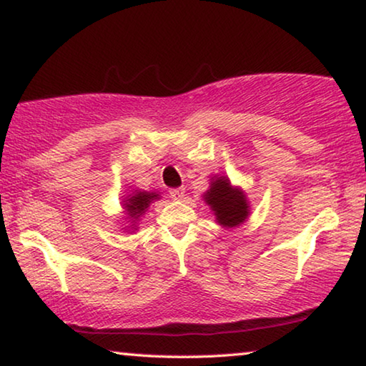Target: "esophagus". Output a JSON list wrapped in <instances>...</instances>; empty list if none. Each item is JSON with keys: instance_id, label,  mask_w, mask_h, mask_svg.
<instances>
[{"instance_id": "esophagus-1", "label": "esophagus", "mask_w": 366, "mask_h": 366, "mask_svg": "<svg viewBox=\"0 0 366 366\" xmlns=\"http://www.w3.org/2000/svg\"><path fill=\"white\" fill-rule=\"evenodd\" d=\"M184 193H187V189H184V188H175V189H170V196H172V199H175V201H178V199H183V197H184Z\"/></svg>"}]
</instances>
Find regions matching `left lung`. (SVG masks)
Returning <instances> with one entry per match:
<instances>
[{
	"label": "left lung",
	"instance_id": "left-lung-1",
	"mask_svg": "<svg viewBox=\"0 0 366 366\" xmlns=\"http://www.w3.org/2000/svg\"><path fill=\"white\" fill-rule=\"evenodd\" d=\"M206 204L211 209L215 222L224 229H235L249 217V201L247 193L233 187L230 178L225 175H214L209 189L202 194Z\"/></svg>",
	"mask_w": 366,
	"mask_h": 366
}]
</instances>
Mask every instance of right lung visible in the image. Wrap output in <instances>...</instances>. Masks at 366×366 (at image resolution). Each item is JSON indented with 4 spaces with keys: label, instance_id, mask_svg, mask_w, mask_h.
<instances>
[{
    "label": "right lung",
    "instance_id": "obj_1",
    "mask_svg": "<svg viewBox=\"0 0 366 366\" xmlns=\"http://www.w3.org/2000/svg\"><path fill=\"white\" fill-rule=\"evenodd\" d=\"M160 194L157 191H144V189H133L131 193H128L124 196V199L122 201L123 206V212L124 217L129 222L128 227H124V230L128 232H136L139 227V220L146 211L149 209V206L152 204L154 201H159Z\"/></svg>",
    "mask_w": 366,
    "mask_h": 366
}]
</instances>
